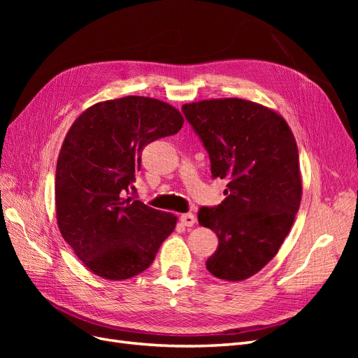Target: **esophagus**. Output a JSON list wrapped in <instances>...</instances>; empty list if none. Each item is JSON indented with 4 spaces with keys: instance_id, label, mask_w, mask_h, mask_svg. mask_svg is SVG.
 <instances>
[{
    "instance_id": "1",
    "label": "esophagus",
    "mask_w": 358,
    "mask_h": 358,
    "mask_svg": "<svg viewBox=\"0 0 358 358\" xmlns=\"http://www.w3.org/2000/svg\"><path fill=\"white\" fill-rule=\"evenodd\" d=\"M180 222L185 227H192L197 222V218H196V215H192V213H183V215H180Z\"/></svg>"
}]
</instances>
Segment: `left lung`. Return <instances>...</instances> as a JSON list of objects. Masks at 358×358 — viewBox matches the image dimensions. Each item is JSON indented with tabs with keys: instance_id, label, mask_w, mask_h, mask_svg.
<instances>
[{
	"instance_id": "left-lung-1",
	"label": "left lung",
	"mask_w": 358,
	"mask_h": 358,
	"mask_svg": "<svg viewBox=\"0 0 358 358\" xmlns=\"http://www.w3.org/2000/svg\"><path fill=\"white\" fill-rule=\"evenodd\" d=\"M182 113L208 150L212 178L229 182L225 200L197 213L218 236L206 267L220 279L243 280L278 254L299 210L294 136L278 113L239 99L185 104Z\"/></svg>"
}]
</instances>
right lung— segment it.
I'll list each match as a JSON object with an SVG mask.
<instances>
[{"label": "right lung", "instance_id": "1", "mask_svg": "<svg viewBox=\"0 0 358 358\" xmlns=\"http://www.w3.org/2000/svg\"><path fill=\"white\" fill-rule=\"evenodd\" d=\"M182 124L170 104L129 95L90 107L71 125L57 162V220L64 241L95 275L119 280L142 273L175 230V215L125 196L145 146Z\"/></svg>", "mask_w": 358, "mask_h": 358}]
</instances>
